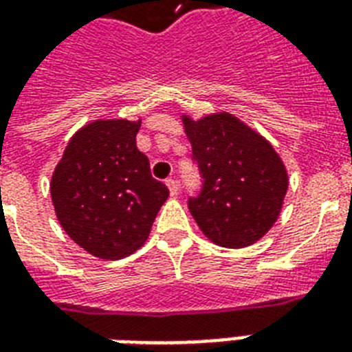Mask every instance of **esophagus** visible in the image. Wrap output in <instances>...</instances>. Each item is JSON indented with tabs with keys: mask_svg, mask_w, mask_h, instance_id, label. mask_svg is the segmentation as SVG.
<instances>
[{
	"mask_svg": "<svg viewBox=\"0 0 352 352\" xmlns=\"http://www.w3.org/2000/svg\"><path fill=\"white\" fill-rule=\"evenodd\" d=\"M166 184H168V188H170L171 197H177V195H179V184H177L175 179H168Z\"/></svg>",
	"mask_w": 352,
	"mask_h": 352,
	"instance_id": "obj_1",
	"label": "esophagus"
}]
</instances>
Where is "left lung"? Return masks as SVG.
Returning a JSON list of instances; mask_svg holds the SVG:
<instances>
[{"mask_svg":"<svg viewBox=\"0 0 352 352\" xmlns=\"http://www.w3.org/2000/svg\"><path fill=\"white\" fill-rule=\"evenodd\" d=\"M203 177L188 208L215 245H254L278 221L289 175L272 144L230 113L193 120L182 115Z\"/></svg>","mask_w":352,"mask_h":352,"instance_id":"1","label":"left lung"}]
</instances>
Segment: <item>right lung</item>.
<instances>
[{"mask_svg":"<svg viewBox=\"0 0 352 352\" xmlns=\"http://www.w3.org/2000/svg\"><path fill=\"white\" fill-rule=\"evenodd\" d=\"M140 120H95L74 133L54 168L51 197L71 239L100 259L129 256L148 239L170 190L138 151Z\"/></svg>","mask_w":352,"mask_h":352,"instance_id":"1","label":"right lung"}]
</instances>
